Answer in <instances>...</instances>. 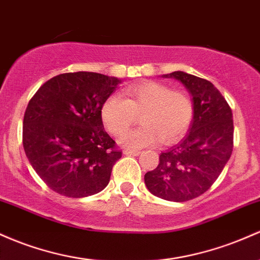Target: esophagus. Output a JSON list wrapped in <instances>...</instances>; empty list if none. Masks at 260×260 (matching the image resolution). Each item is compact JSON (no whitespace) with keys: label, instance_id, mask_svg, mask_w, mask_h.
I'll return each mask as SVG.
<instances>
[{"label":"esophagus","instance_id":"34e87169","mask_svg":"<svg viewBox=\"0 0 260 260\" xmlns=\"http://www.w3.org/2000/svg\"><path fill=\"white\" fill-rule=\"evenodd\" d=\"M123 153L125 155H139V150H132V149H124Z\"/></svg>","mask_w":260,"mask_h":260}]
</instances>
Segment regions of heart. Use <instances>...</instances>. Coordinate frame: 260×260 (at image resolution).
<instances>
[{"instance_id":"obj_1","label":"heart","mask_w":260,"mask_h":260,"mask_svg":"<svg viewBox=\"0 0 260 260\" xmlns=\"http://www.w3.org/2000/svg\"><path fill=\"white\" fill-rule=\"evenodd\" d=\"M138 115L143 124L125 136V143L139 148L161 139L169 144L187 131L193 118V104L185 91L172 90L161 82L144 81L124 88L123 99L110 96L101 107L102 122L116 137L124 136Z\"/></svg>"}]
</instances>
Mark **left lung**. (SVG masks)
<instances>
[{
  "label": "left lung",
  "instance_id": "obj_1",
  "mask_svg": "<svg viewBox=\"0 0 260 260\" xmlns=\"http://www.w3.org/2000/svg\"><path fill=\"white\" fill-rule=\"evenodd\" d=\"M165 78L181 82L192 96L193 118L184 139L159 156L144 175L158 198L185 202L206 192L217 180L233 150V117L226 99L209 80L174 71Z\"/></svg>",
  "mask_w": 260,
  "mask_h": 260
}]
</instances>
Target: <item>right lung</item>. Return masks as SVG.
<instances>
[{
    "label": "right lung",
    "mask_w": 260,
    "mask_h": 260,
    "mask_svg": "<svg viewBox=\"0 0 260 260\" xmlns=\"http://www.w3.org/2000/svg\"><path fill=\"white\" fill-rule=\"evenodd\" d=\"M119 82L98 73H65L44 82L28 102L25 155L55 192L86 198L107 186L122 152L105 131L101 107Z\"/></svg>",
    "instance_id": "right-lung-1"
}]
</instances>
